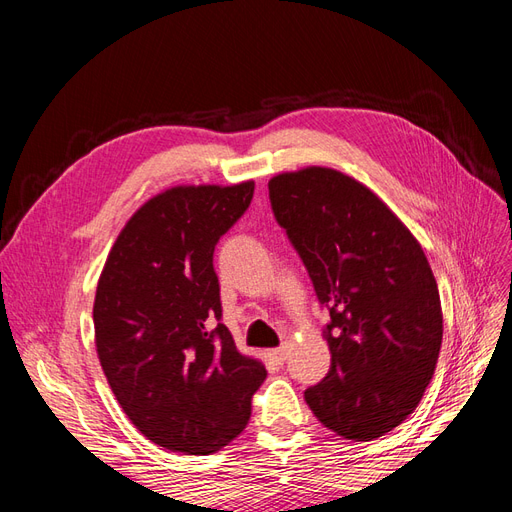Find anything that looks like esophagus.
I'll list each match as a JSON object with an SVG mask.
<instances>
[{
    "mask_svg": "<svg viewBox=\"0 0 512 512\" xmlns=\"http://www.w3.org/2000/svg\"><path fill=\"white\" fill-rule=\"evenodd\" d=\"M288 344H284V346H280V348H275V350H269L267 354H269V359H273L275 363H284L286 361V356H288Z\"/></svg>",
    "mask_w": 512,
    "mask_h": 512,
    "instance_id": "1",
    "label": "esophagus"
}]
</instances>
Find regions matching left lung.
I'll use <instances>...</instances> for the list:
<instances>
[{
    "label": "left lung",
    "mask_w": 512,
    "mask_h": 512,
    "mask_svg": "<svg viewBox=\"0 0 512 512\" xmlns=\"http://www.w3.org/2000/svg\"><path fill=\"white\" fill-rule=\"evenodd\" d=\"M277 222L331 320L327 378L307 406L337 436L376 440L416 410L436 371L442 305L421 243L367 185L329 166L269 181Z\"/></svg>",
    "instance_id": "1"
}]
</instances>
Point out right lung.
<instances>
[{
  "label": "right lung",
  "instance_id": "right-lung-1",
  "mask_svg": "<svg viewBox=\"0 0 512 512\" xmlns=\"http://www.w3.org/2000/svg\"><path fill=\"white\" fill-rule=\"evenodd\" d=\"M254 181L175 185L134 211L94 301L104 376L134 427L188 455L220 451L245 429L267 378L222 318L213 250L250 207Z\"/></svg>",
  "mask_w": 512,
  "mask_h": 512
}]
</instances>
